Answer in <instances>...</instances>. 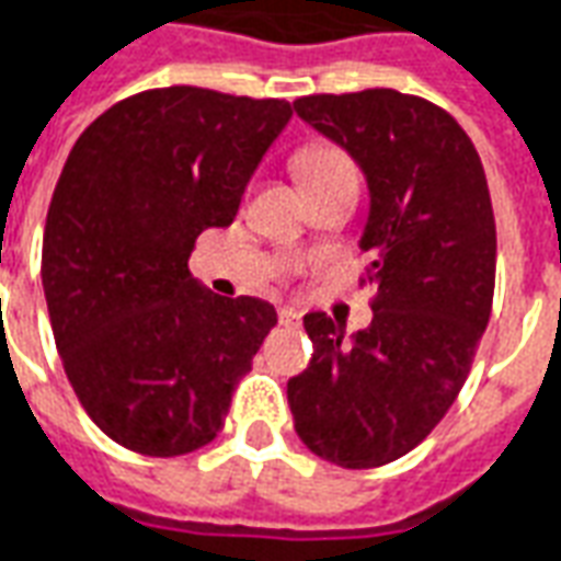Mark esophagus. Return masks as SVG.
Here are the masks:
<instances>
[{
	"label": "esophagus",
	"instance_id": "1",
	"mask_svg": "<svg viewBox=\"0 0 561 561\" xmlns=\"http://www.w3.org/2000/svg\"><path fill=\"white\" fill-rule=\"evenodd\" d=\"M277 320H280V327H289V330H296V327L302 323V314H299L296 308H280Z\"/></svg>",
	"mask_w": 561,
	"mask_h": 561
}]
</instances>
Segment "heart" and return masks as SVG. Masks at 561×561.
Segmentation results:
<instances>
[{
    "label": "heart",
    "instance_id": "1",
    "mask_svg": "<svg viewBox=\"0 0 561 561\" xmlns=\"http://www.w3.org/2000/svg\"><path fill=\"white\" fill-rule=\"evenodd\" d=\"M296 164H299V173H302L308 185L339 180V176H354L351 158L342 149L330 146V142H311V146H305L299 158H296Z\"/></svg>",
    "mask_w": 561,
    "mask_h": 561
}]
</instances>
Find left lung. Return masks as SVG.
I'll use <instances>...</instances> for the list:
<instances>
[{
  "instance_id": "1",
  "label": "left lung",
  "mask_w": 561,
  "mask_h": 561,
  "mask_svg": "<svg viewBox=\"0 0 561 561\" xmlns=\"http://www.w3.org/2000/svg\"><path fill=\"white\" fill-rule=\"evenodd\" d=\"M296 115L357 161L369 188L360 250L373 323L347 335L305 314L314 357L289 378L296 434L347 470L403 458L465 388L494 293V214L485 170L461 125L391 88L311 94Z\"/></svg>"
}]
</instances>
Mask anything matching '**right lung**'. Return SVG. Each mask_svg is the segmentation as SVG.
Segmentation results:
<instances>
[{
  "label": "right lung",
  "mask_w": 561,
  "mask_h": 561,
  "mask_svg": "<svg viewBox=\"0 0 561 561\" xmlns=\"http://www.w3.org/2000/svg\"><path fill=\"white\" fill-rule=\"evenodd\" d=\"M293 118L287 100L156 88L84 127L54 188L42 287L69 385L103 434L152 458L207 446L274 305L188 272Z\"/></svg>",
  "instance_id": "add662e5"
}]
</instances>
